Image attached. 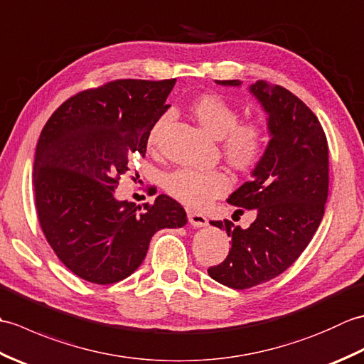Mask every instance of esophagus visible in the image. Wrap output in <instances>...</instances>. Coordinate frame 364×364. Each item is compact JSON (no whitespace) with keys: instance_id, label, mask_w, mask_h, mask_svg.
<instances>
[{"instance_id":"esophagus-1","label":"esophagus","mask_w":364,"mask_h":364,"mask_svg":"<svg viewBox=\"0 0 364 364\" xmlns=\"http://www.w3.org/2000/svg\"><path fill=\"white\" fill-rule=\"evenodd\" d=\"M188 218H189V223L194 228H202L208 225V219L206 215L202 213H197V211H188Z\"/></svg>"}]
</instances>
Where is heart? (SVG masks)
<instances>
[{
	"label": "heart",
	"instance_id": "b5f03b06",
	"mask_svg": "<svg viewBox=\"0 0 364 364\" xmlns=\"http://www.w3.org/2000/svg\"><path fill=\"white\" fill-rule=\"evenodd\" d=\"M191 111L213 137L220 139L227 161L237 170H250L258 164L266 149V133L257 123H239V112L220 95L208 94L198 97L191 105ZM167 122V115L154 123L149 142L154 144L156 136ZM230 188L228 176L222 170H203L183 167L166 178V189L181 203L202 208L214 198L225 194Z\"/></svg>",
	"mask_w": 364,
	"mask_h": 364
}]
</instances>
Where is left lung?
Masks as SVG:
<instances>
[{
    "mask_svg": "<svg viewBox=\"0 0 364 364\" xmlns=\"http://www.w3.org/2000/svg\"><path fill=\"white\" fill-rule=\"evenodd\" d=\"M215 84L241 87L242 81ZM249 92L267 115L269 142L250 180L227 202L253 210L257 219L249 228L211 222L227 231L231 249L208 274L233 289L252 288L284 272L310 244L328 196V145L314 112L289 90L267 81L250 84Z\"/></svg>",
    "mask_w": 364,
    "mask_h": 364,
    "instance_id": "8db88e82",
    "label": "left lung"
}]
</instances>
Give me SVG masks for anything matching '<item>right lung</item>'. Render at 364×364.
<instances>
[{
	"label": "right lung",
	"mask_w": 364,
	"mask_h": 364,
	"mask_svg": "<svg viewBox=\"0 0 364 364\" xmlns=\"http://www.w3.org/2000/svg\"><path fill=\"white\" fill-rule=\"evenodd\" d=\"M176 80H120L80 92L46 122L34 156V200L46 241L75 275L111 284L142 264L153 235L181 228L186 211L168 196L153 205L119 200L133 154L168 109Z\"/></svg>",
	"instance_id": "add662e5"
}]
</instances>
